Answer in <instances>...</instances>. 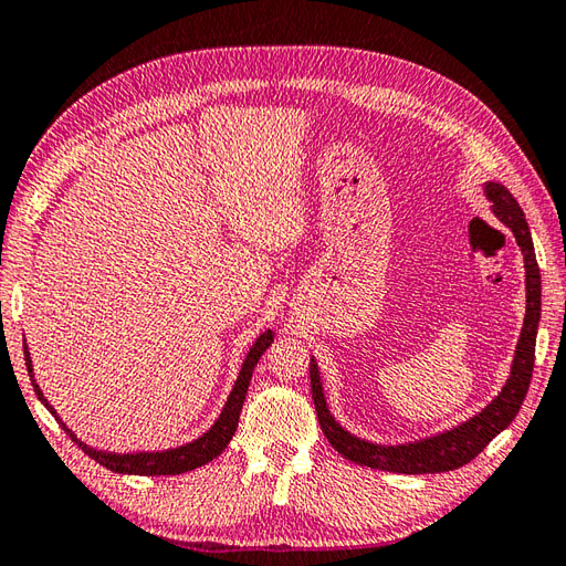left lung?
Listing matches in <instances>:
<instances>
[{
  "mask_svg": "<svg viewBox=\"0 0 566 566\" xmlns=\"http://www.w3.org/2000/svg\"><path fill=\"white\" fill-rule=\"evenodd\" d=\"M484 193L489 200H492L494 216L506 224V228L513 232V237H516V242L523 251V261H525V319H523L516 356H513L506 385L501 387V392L489 401L480 413H474L472 419L455 426V429L421 438V441H413V443L380 446V443L363 441V438L348 433L344 426L332 417V411L326 407V399H324L317 360L312 356L310 385H312V399H315L317 419L326 441H329L334 450H338L346 460L366 464V468H373V470L399 472V474L450 472L474 460L489 446L492 438H496L513 419H516L523 399L528 395L533 366H535V336H537V324H539V269L535 261L533 237L518 200L511 196L506 186L494 184V181L484 184Z\"/></svg>",
  "mask_w": 566,
  "mask_h": 566,
  "instance_id": "8db88e82",
  "label": "left lung"
}]
</instances>
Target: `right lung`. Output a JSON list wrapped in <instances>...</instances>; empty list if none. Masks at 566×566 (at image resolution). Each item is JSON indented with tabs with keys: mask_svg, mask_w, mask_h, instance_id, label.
Instances as JSON below:
<instances>
[{
	"mask_svg": "<svg viewBox=\"0 0 566 566\" xmlns=\"http://www.w3.org/2000/svg\"><path fill=\"white\" fill-rule=\"evenodd\" d=\"M271 342H273V332L266 329L256 338L254 346L249 348V354L242 363V370H240V375H237V382L232 387V392H230L228 401H224L218 421L210 426V431H206L203 436L196 438V441H191V443H186V446L169 448V450H153V453H108V450H96L92 446H86L84 441H80V438L67 429L65 421L57 417V411L50 407V401L43 397L41 387L35 385V380H31V382H33L38 399H41L45 409L53 413L57 423L67 431L72 441L77 443L92 460H96L98 464H104L106 470L118 472V474H145V476L184 474V472H191L196 468H203V464H208L210 460H216L222 453V450L228 448V443L232 441V436L237 431V423H240V413H242V405H244L247 389H249V382H251V373H254L259 358L263 356V350L271 346ZM23 356H27V368L31 373V378H33L31 354H29L27 344H23Z\"/></svg>",
	"mask_w": 566,
	"mask_h": 566,
	"instance_id": "add662e5",
	"label": "right lung"
}]
</instances>
